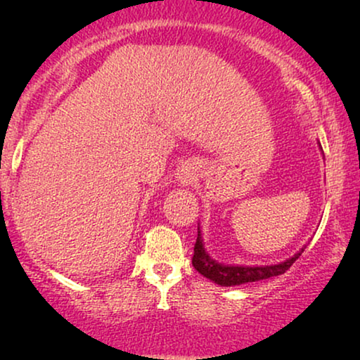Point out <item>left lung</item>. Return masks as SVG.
Masks as SVG:
<instances>
[{"label":"left lung","instance_id":"left-lung-1","mask_svg":"<svg viewBox=\"0 0 360 360\" xmlns=\"http://www.w3.org/2000/svg\"><path fill=\"white\" fill-rule=\"evenodd\" d=\"M307 248V245H304ZM302 248L297 254L292 257L283 260V262L275 265H226L221 264L218 260L211 259V255L206 252L203 238H201V231L198 226V238L195 243V254L191 259L193 267L198 270V274L203 277L210 278L211 282L221 285V287H234V285H243L249 282H259V280H265L270 277H277L287 272L292 267V264L297 260L304 250Z\"/></svg>","mask_w":360,"mask_h":360}]
</instances>
